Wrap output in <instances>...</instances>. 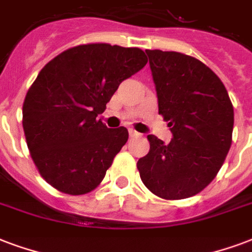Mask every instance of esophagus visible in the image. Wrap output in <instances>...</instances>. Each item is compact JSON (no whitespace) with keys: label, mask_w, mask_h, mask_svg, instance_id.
Instances as JSON below:
<instances>
[{"label":"esophagus","mask_w":252,"mask_h":252,"mask_svg":"<svg viewBox=\"0 0 252 252\" xmlns=\"http://www.w3.org/2000/svg\"><path fill=\"white\" fill-rule=\"evenodd\" d=\"M128 134H130V137H139V135H141V134L138 133V131H135V130H133V128L128 130Z\"/></svg>","instance_id":"1"}]
</instances>
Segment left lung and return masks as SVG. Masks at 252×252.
Returning a JSON list of instances; mask_svg holds the SVG:
<instances>
[{"label":"left lung","mask_w":252,"mask_h":252,"mask_svg":"<svg viewBox=\"0 0 252 252\" xmlns=\"http://www.w3.org/2000/svg\"><path fill=\"white\" fill-rule=\"evenodd\" d=\"M158 109L173 133L169 145L150 134L138 160L143 185L162 199L190 198L207 187L231 147L234 107L209 66L178 52L146 50Z\"/></svg>","instance_id":"8db88e82"}]
</instances>
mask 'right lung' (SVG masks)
Segmentation results:
<instances>
[{"instance_id": "1", "label": "right lung", "mask_w": 252, "mask_h": 252, "mask_svg": "<svg viewBox=\"0 0 252 252\" xmlns=\"http://www.w3.org/2000/svg\"><path fill=\"white\" fill-rule=\"evenodd\" d=\"M147 63L139 47L86 43L54 57L26 93L22 126L41 177L69 195L93 191L128 139L98 114L119 83Z\"/></svg>"}]
</instances>
